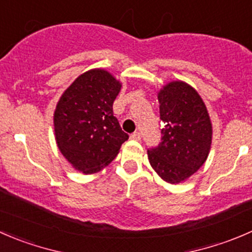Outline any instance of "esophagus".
Returning a JSON list of instances; mask_svg holds the SVG:
<instances>
[{"mask_svg":"<svg viewBox=\"0 0 252 252\" xmlns=\"http://www.w3.org/2000/svg\"><path fill=\"white\" fill-rule=\"evenodd\" d=\"M129 137H131L132 139H136V141H141L142 134H141V132L137 131V132H133V133H132L131 136H129Z\"/></svg>","mask_w":252,"mask_h":252,"instance_id":"obj_1","label":"esophagus"}]
</instances>
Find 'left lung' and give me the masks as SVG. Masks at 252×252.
<instances>
[{"label":"left lung","mask_w":252,"mask_h":252,"mask_svg":"<svg viewBox=\"0 0 252 252\" xmlns=\"http://www.w3.org/2000/svg\"><path fill=\"white\" fill-rule=\"evenodd\" d=\"M158 100L164 123L161 142L148 149V159L163 180L178 184L190 178L207 159L212 124L201 96L184 82L166 84Z\"/></svg>","instance_id":"1"}]
</instances>
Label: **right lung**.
Here are the masks:
<instances>
[{"mask_svg": "<svg viewBox=\"0 0 252 252\" xmlns=\"http://www.w3.org/2000/svg\"><path fill=\"white\" fill-rule=\"evenodd\" d=\"M120 89V82L109 72L91 69L81 74L57 103V146L82 173L93 174L109 165L128 138L113 111Z\"/></svg>", "mask_w": 252, "mask_h": 252, "instance_id": "obj_1", "label": "right lung"}]
</instances>
